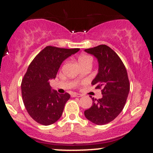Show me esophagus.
I'll use <instances>...</instances> for the list:
<instances>
[{"label":"esophagus","mask_w":153,"mask_h":153,"mask_svg":"<svg viewBox=\"0 0 153 153\" xmlns=\"http://www.w3.org/2000/svg\"><path fill=\"white\" fill-rule=\"evenodd\" d=\"M72 97H81L82 96V95L79 94H75V93H73V94H71Z\"/></svg>","instance_id":"obj_1"}]
</instances>
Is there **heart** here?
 I'll list each match as a JSON object with an SVG mask.
<instances>
[{"mask_svg":"<svg viewBox=\"0 0 153 153\" xmlns=\"http://www.w3.org/2000/svg\"><path fill=\"white\" fill-rule=\"evenodd\" d=\"M88 59H91L90 58V57H88V56L82 55V56H80V57L78 58V62H79V63H80L81 62H83V61L88 60Z\"/></svg>","mask_w":153,"mask_h":153,"instance_id":"b5f03b06","label":"heart"}]
</instances>
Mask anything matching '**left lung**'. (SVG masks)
<instances>
[{"instance_id": "left-lung-1", "label": "left lung", "mask_w": 153, "mask_h": 153, "mask_svg": "<svg viewBox=\"0 0 153 153\" xmlns=\"http://www.w3.org/2000/svg\"><path fill=\"white\" fill-rule=\"evenodd\" d=\"M85 52L98 59L99 73L91 84L101 89L103 96L99 100L93 98V105L84 114L92 123L103 125L113 121L125 106L130 88L127 72L118 54L107 45L86 49Z\"/></svg>"}]
</instances>
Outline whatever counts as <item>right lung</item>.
<instances>
[{"label": "right lung", "mask_w": 153, "mask_h": 153, "mask_svg": "<svg viewBox=\"0 0 153 153\" xmlns=\"http://www.w3.org/2000/svg\"><path fill=\"white\" fill-rule=\"evenodd\" d=\"M79 50L47 46L28 67L21 85L22 99L29 114L39 124L50 125L62 116L71 96L52 90L50 80L56 78L63 61Z\"/></svg>", "instance_id": "right-lung-1"}]
</instances>
